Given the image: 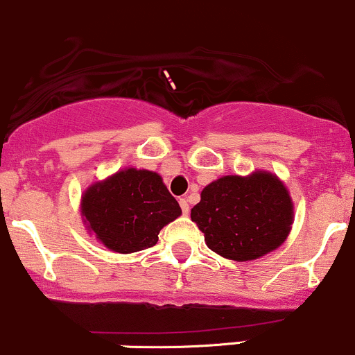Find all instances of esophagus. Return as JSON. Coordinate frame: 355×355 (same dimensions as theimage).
<instances>
[{
	"label": "esophagus",
	"instance_id": "1",
	"mask_svg": "<svg viewBox=\"0 0 355 355\" xmlns=\"http://www.w3.org/2000/svg\"><path fill=\"white\" fill-rule=\"evenodd\" d=\"M180 207H182V212H184V214H185V216H187V214H189V212H190V207H189V202H187V200H185V198H180Z\"/></svg>",
	"mask_w": 355,
	"mask_h": 355
}]
</instances>
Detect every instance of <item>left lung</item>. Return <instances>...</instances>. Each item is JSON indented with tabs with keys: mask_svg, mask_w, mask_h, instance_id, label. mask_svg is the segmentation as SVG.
I'll list each match as a JSON object with an SVG mask.
<instances>
[{
	"mask_svg": "<svg viewBox=\"0 0 355 355\" xmlns=\"http://www.w3.org/2000/svg\"><path fill=\"white\" fill-rule=\"evenodd\" d=\"M190 217L204 232L209 249L243 263L285 243L293 224V202L276 175L258 170L209 184Z\"/></svg>",
	"mask_w": 355,
	"mask_h": 355,
	"instance_id": "8db88e82",
	"label": "left lung"
}]
</instances>
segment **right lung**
I'll return each mask as SVG.
<instances>
[{"label": "right lung", "mask_w": 355, "mask_h": 355, "mask_svg": "<svg viewBox=\"0 0 355 355\" xmlns=\"http://www.w3.org/2000/svg\"><path fill=\"white\" fill-rule=\"evenodd\" d=\"M80 212L97 241L111 251L130 254L155 246L159 231L182 209L158 173L126 168L89 187Z\"/></svg>", "instance_id": "add662e5"}]
</instances>
